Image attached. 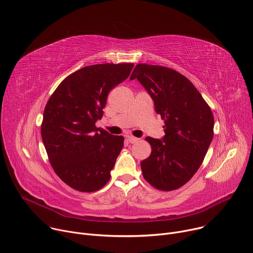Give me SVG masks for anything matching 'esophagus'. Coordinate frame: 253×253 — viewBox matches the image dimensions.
<instances>
[{"label": "esophagus", "mask_w": 253, "mask_h": 253, "mask_svg": "<svg viewBox=\"0 0 253 253\" xmlns=\"http://www.w3.org/2000/svg\"><path fill=\"white\" fill-rule=\"evenodd\" d=\"M126 137H127V141H128L130 144H134V143H136V142L138 141L137 137L132 136V135H127Z\"/></svg>", "instance_id": "esophagus-1"}]
</instances>
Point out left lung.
<instances>
[{
    "label": "left lung",
    "instance_id": "1",
    "mask_svg": "<svg viewBox=\"0 0 253 253\" xmlns=\"http://www.w3.org/2000/svg\"><path fill=\"white\" fill-rule=\"evenodd\" d=\"M136 78L151 95L165 122L162 139L147 136L151 156L141 162L144 178L162 191L185 185L200 168L213 138L211 108L193 83L174 69L137 64Z\"/></svg>",
    "mask_w": 253,
    "mask_h": 253
}]
</instances>
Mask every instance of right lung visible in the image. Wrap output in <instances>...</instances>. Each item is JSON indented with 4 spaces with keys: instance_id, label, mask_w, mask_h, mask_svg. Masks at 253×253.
I'll return each mask as SVG.
<instances>
[{
    "instance_id": "obj_1",
    "label": "right lung",
    "mask_w": 253,
    "mask_h": 253,
    "mask_svg": "<svg viewBox=\"0 0 253 253\" xmlns=\"http://www.w3.org/2000/svg\"><path fill=\"white\" fill-rule=\"evenodd\" d=\"M132 63L95 64L67 76L50 96L42 141L57 176L80 192H94L110 179L124 136L97 128L108 92L126 80Z\"/></svg>"
}]
</instances>
